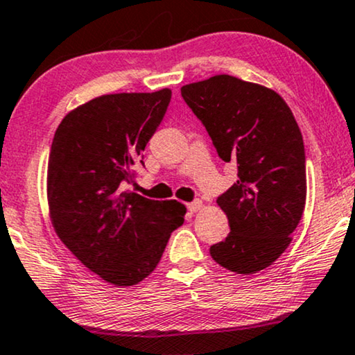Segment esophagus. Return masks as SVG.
Segmentation results:
<instances>
[{"label": "esophagus", "instance_id": "obj_1", "mask_svg": "<svg viewBox=\"0 0 355 355\" xmlns=\"http://www.w3.org/2000/svg\"><path fill=\"white\" fill-rule=\"evenodd\" d=\"M187 208H188V211H190V213H196V211H200L201 208H203V201H201V200L191 201V203L187 205Z\"/></svg>", "mask_w": 355, "mask_h": 355}]
</instances>
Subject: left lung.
I'll use <instances>...</instances> for the list:
<instances>
[{"instance_id":"1","label":"left lung","mask_w":355,"mask_h":355,"mask_svg":"<svg viewBox=\"0 0 355 355\" xmlns=\"http://www.w3.org/2000/svg\"><path fill=\"white\" fill-rule=\"evenodd\" d=\"M237 182L218 198L231 232L209 254L234 273H257L285 252L306 203L304 146L284 98L262 85L214 75L182 87Z\"/></svg>"}]
</instances>
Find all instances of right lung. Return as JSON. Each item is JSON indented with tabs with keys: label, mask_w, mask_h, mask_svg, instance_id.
Wrapping results in <instances>:
<instances>
[{
	"label": "right lung",
	"mask_w": 355,
	"mask_h": 355,
	"mask_svg": "<svg viewBox=\"0 0 355 355\" xmlns=\"http://www.w3.org/2000/svg\"><path fill=\"white\" fill-rule=\"evenodd\" d=\"M172 98L114 93L71 110L58 124L47 165L49 214L58 239L88 270L116 286L150 275L187 208L124 190Z\"/></svg>",
	"instance_id": "1"
}]
</instances>
